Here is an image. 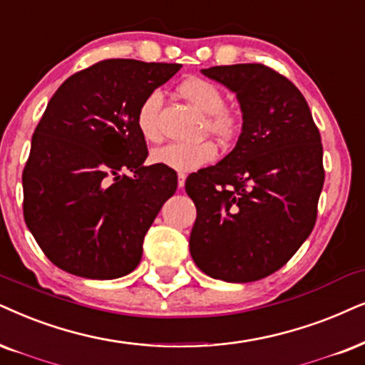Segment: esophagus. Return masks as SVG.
Masks as SVG:
<instances>
[{
    "instance_id": "esophagus-1",
    "label": "esophagus",
    "mask_w": 365,
    "mask_h": 365,
    "mask_svg": "<svg viewBox=\"0 0 365 365\" xmlns=\"http://www.w3.org/2000/svg\"><path fill=\"white\" fill-rule=\"evenodd\" d=\"M185 180H187L185 173H178V187L180 188H183V185H185Z\"/></svg>"
}]
</instances>
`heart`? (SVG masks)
I'll use <instances>...</instances> for the list:
<instances>
[{
    "instance_id": "b5f03b06",
    "label": "heart",
    "mask_w": 365,
    "mask_h": 365,
    "mask_svg": "<svg viewBox=\"0 0 365 365\" xmlns=\"http://www.w3.org/2000/svg\"><path fill=\"white\" fill-rule=\"evenodd\" d=\"M178 94L205 114V131L222 140L232 138L241 128V114L225 106V94L215 82L202 77H190L178 86ZM163 96L151 91L141 101L136 114V124L143 138L155 141L160 138V109ZM217 148L212 141L168 143L151 151V161L180 173H190L205 167L215 158Z\"/></svg>"
}]
</instances>
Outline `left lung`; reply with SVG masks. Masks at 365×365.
<instances>
[{
    "label": "left lung",
    "instance_id": "8db88e82",
    "mask_svg": "<svg viewBox=\"0 0 365 365\" xmlns=\"http://www.w3.org/2000/svg\"><path fill=\"white\" fill-rule=\"evenodd\" d=\"M236 92L242 133L214 167L190 175V255L205 274L249 283L273 274L310 236L324 188V148L298 87L262 63L204 68Z\"/></svg>",
    "mask_w": 365,
    "mask_h": 365
}]
</instances>
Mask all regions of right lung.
I'll use <instances>...</instances> for the list:
<instances>
[{"instance_id": "obj_1", "label": "right lung", "mask_w": 365, "mask_h": 365, "mask_svg": "<svg viewBox=\"0 0 365 365\" xmlns=\"http://www.w3.org/2000/svg\"><path fill=\"white\" fill-rule=\"evenodd\" d=\"M180 67L101 60L48 101L23 170V217L60 269L114 279L140 264L143 239L178 178L172 168L143 165L148 148L136 114Z\"/></svg>"}]
</instances>
